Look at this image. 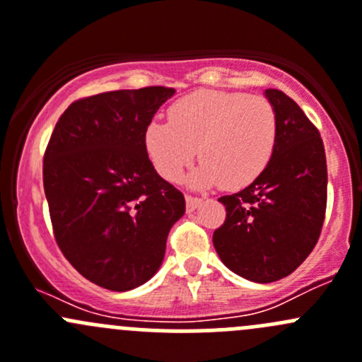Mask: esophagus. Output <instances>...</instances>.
I'll use <instances>...</instances> for the list:
<instances>
[{
  "label": "esophagus",
  "instance_id": "obj_1",
  "mask_svg": "<svg viewBox=\"0 0 362 362\" xmlns=\"http://www.w3.org/2000/svg\"><path fill=\"white\" fill-rule=\"evenodd\" d=\"M185 203H187V211H194L202 203V198H194V196H185Z\"/></svg>",
  "mask_w": 362,
  "mask_h": 362
}]
</instances>
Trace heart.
<instances>
[{"instance_id":"b5f03b06","label":"heart","mask_w":362,"mask_h":362,"mask_svg":"<svg viewBox=\"0 0 362 362\" xmlns=\"http://www.w3.org/2000/svg\"><path fill=\"white\" fill-rule=\"evenodd\" d=\"M170 122H151L145 148L156 170L177 182L196 158L191 184L228 191L250 185L273 158L279 134L276 113L266 98L226 90H198L168 110Z\"/></svg>"}]
</instances>
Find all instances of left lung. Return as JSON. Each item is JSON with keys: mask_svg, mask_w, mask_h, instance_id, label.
Segmentation results:
<instances>
[{"mask_svg": "<svg viewBox=\"0 0 362 362\" xmlns=\"http://www.w3.org/2000/svg\"><path fill=\"white\" fill-rule=\"evenodd\" d=\"M279 124L266 170L243 191L222 196L224 224L214 247L231 272L250 282L269 284L291 275L320 236L327 202L322 138L294 100L266 89Z\"/></svg>", "mask_w": 362, "mask_h": 362, "instance_id": "obj_1", "label": "left lung"}]
</instances>
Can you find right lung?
<instances>
[{
  "mask_svg": "<svg viewBox=\"0 0 362 362\" xmlns=\"http://www.w3.org/2000/svg\"><path fill=\"white\" fill-rule=\"evenodd\" d=\"M175 89L144 87L75 101L52 131L43 189L54 236L73 268L108 291H131L163 264L185 199L160 178L145 129Z\"/></svg>",
  "mask_w": 362,
  "mask_h": 362,
  "instance_id": "1",
  "label": "right lung"
}]
</instances>
